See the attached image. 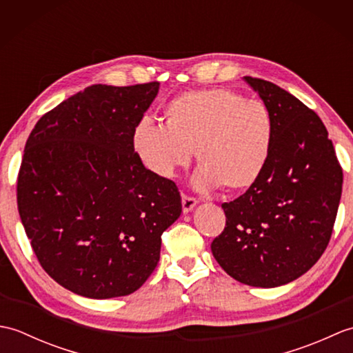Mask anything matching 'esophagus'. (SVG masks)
<instances>
[{
    "mask_svg": "<svg viewBox=\"0 0 353 353\" xmlns=\"http://www.w3.org/2000/svg\"><path fill=\"white\" fill-rule=\"evenodd\" d=\"M197 205V200L194 197H190V196H185V194H182V208H183V212L188 214L191 212L194 208H196Z\"/></svg>",
    "mask_w": 353,
    "mask_h": 353,
    "instance_id": "esophagus-1",
    "label": "esophagus"
}]
</instances>
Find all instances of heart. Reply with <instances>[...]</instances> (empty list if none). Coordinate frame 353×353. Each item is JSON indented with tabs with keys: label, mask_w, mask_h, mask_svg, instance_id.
Returning a JSON list of instances; mask_svg holds the SVG:
<instances>
[{
	"label": "heart",
	"mask_w": 353,
	"mask_h": 353,
	"mask_svg": "<svg viewBox=\"0 0 353 353\" xmlns=\"http://www.w3.org/2000/svg\"><path fill=\"white\" fill-rule=\"evenodd\" d=\"M276 134L273 112L226 88L188 91L163 108V125L150 119L133 130V148L153 174L170 179L191 162L200 167L192 182L199 190L223 185L230 192L252 188L272 159Z\"/></svg>",
	"instance_id": "obj_1"
}]
</instances>
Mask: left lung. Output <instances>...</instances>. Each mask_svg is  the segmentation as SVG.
<instances>
[{
  "instance_id": "left-lung-1",
  "label": "left lung",
  "mask_w": 353,
  "mask_h": 353,
  "mask_svg": "<svg viewBox=\"0 0 353 353\" xmlns=\"http://www.w3.org/2000/svg\"><path fill=\"white\" fill-rule=\"evenodd\" d=\"M244 80L273 112V154L252 188L221 205L226 228L211 250L235 281L274 288L305 274L326 250L343 170L316 112L272 81Z\"/></svg>"
}]
</instances>
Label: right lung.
<instances>
[{"mask_svg":"<svg viewBox=\"0 0 353 353\" xmlns=\"http://www.w3.org/2000/svg\"><path fill=\"white\" fill-rule=\"evenodd\" d=\"M159 83L92 85L47 112L30 133L18 211L42 268L89 299L132 294L161 258L182 212L176 183L150 172L133 130Z\"/></svg>","mask_w":353,"mask_h":353,"instance_id":"1","label":"right lung"}]
</instances>
